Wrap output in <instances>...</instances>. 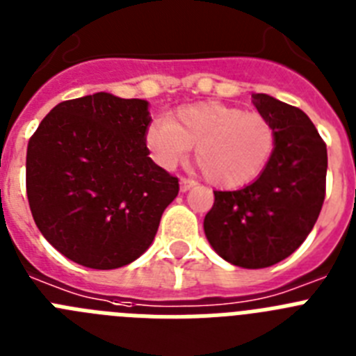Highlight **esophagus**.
Here are the masks:
<instances>
[{
	"label": "esophagus",
	"mask_w": 356,
	"mask_h": 356,
	"mask_svg": "<svg viewBox=\"0 0 356 356\" xmlns=\"http://www.w3.org/2000/svg\"><path fill=\"white\" fill-rule=\"evenodd\" d=\"M193 185L194 184L191 180H187V178H181V180H180V191H181V193H187L188 188L193 187Z\"/></svg>",
	"instance_id": "esophagus-1"
}]
</instances>
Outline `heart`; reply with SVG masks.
<instances>
[{"mask_svg": "<svg viewBox=\"0 0 356 356\" xmlns=\"http://www.w3.org/2000/svg\"><path fill=\"white\" fill-rule=\"evenodd\" d=\"M146 140L162 168H175L194 147L196 165L209 184L237 188L253 181L271 160L276 130L260 112L203 102L181 106L169 119H155Z\"/></svg>", "mask_w": 356, "mask_h": 356, "instance_id": "1", "label": "heart"}]
</instances>
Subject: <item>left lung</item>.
<instances>
[{"mask_svg": "<svg viewBox=\"0 0 356 356\" xmlns=\"http://www.w3.org/2000/svg\"><path fill=\"white\" fill-rule=\"evenodd\" d=\"M273 122L276 146L262 175L241 191H213L205 234L219 257L260 269L287 259L303 244L326 194L328 153L303 110L267 94H253Z\"/></svg>", "mask_w": 356, "mask_h": 356, "instance_id": "obj_1", "label": "left lung"}]
</instances>
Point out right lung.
Returning a JSON list of instances; mask_svg holds the SVG:
<instances>
[{"instance_id":"right-lung-1","label":"right lung","mask_w":356,"mask_h":356,"mask_svg":"<svg viewBox=\"0 0 356 356\" xmlns=\"http://www.w3.org/2000/svg\"><path fill=\"white\" fill-rule=\"evenodd\" d=\"M147 102H62L28 140L26 196L40 234L72 262L118 269L155 238L178 178L149 159Z\"/></svg>"}]
</instances>
